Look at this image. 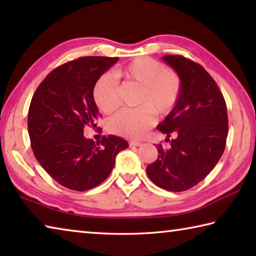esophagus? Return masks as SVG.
I'll return each mask as SVG.
<instances>
[{"mask_svg":"<svg viewBox=\"0 0 256 256\" xmlns=\"http://www.w3.org/2000/svg\"><path fill=\"white\" fill-rule=\"evenodd\" d=\"M128 144L131 146H141L142 144H141L140 141H130Z\"/></svg>","mask_w":256,"mask_h":256,"instance_id":"esophagus-1","label":"esophagus"}]
</instances>
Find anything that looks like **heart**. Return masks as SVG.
I'll use <instances>...</instances> for the list:
<instances>
[{
	"label": "heart",
	"instance_id": "b5f03b06",
	"mask_svg": "<svg viewBox=\"0 0 256 256\" xmlns=\"http://www.w3.org/2000/svg\"><path fill=\"white\" fill-rule=\"evenodd\" d=\"M116 74L141 86L134 110H123L107 120V131L115 136L136 138L144 136L159 118L170 115L180 102L182 79L166 64L151 58H138L120 66ZM92 99L98 110L110 114L118 107V88L114 76L105 73L92 88Z\"/></svg>",
	"mask_w": 256,
	"mask_h": 256
}]
</instances>
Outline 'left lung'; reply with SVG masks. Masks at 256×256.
I'll return each mask as SVG.
<instances>
[{
    "instance_id": "obj_1",
    "label": "left lung",
    "mask_w": 256,
    "mask_h": 256,
    "mask_svg": "<svg viewBox=\"0 0 256 256\" xmlns=\"http://www.w3.org/2000/svg\"><path fill=\"white\" fill-rule=\"evenodd\" d=\"M162 58L180 76L182 94L175 110L157 126L167 134L170 146H156L158 158L146 167V174L159 188L182 192L200 183L222 156L227 106L218 84L200 64L182 55Z\"/></svg>"
}]
</instances>
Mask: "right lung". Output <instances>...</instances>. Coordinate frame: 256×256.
<instances>
[{"label": "right lung", "mask_w": 256, "mask_h": 256, "mask_svg": "<svg viewBox=\"0 0 256 256\" xmlns=\"http://www.w3.org/2000/svg\"><path fill=\"white\" fill-rule=\"evenodd\" d=\"M118 58L84 56L54 68L34 92L28 112V133L36 159L64 188L86 190L102 183L120 151L122 138L108 136L97 144L84 136L99 118L92 88Z\"/></svg>", "instance_id": "obj_1"}]
</instances>
